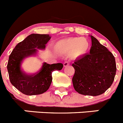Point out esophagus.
<instances>
[{"instance_id":"esophagus-1","label":"esophagus","mask_w":123,"mask_h":123,"mask_svg":"<svg viewBox=\"0 0 123 123\" xmlns=\"http://www.w3.org/2000/svg\"><path fill=\"white\" fill-rule=\"evenodd\" d=\"M69 65V61H65L64 62V67H66V66H68Z\"/></svg>"}]
</instances>
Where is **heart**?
Wrapping results in <instances>:
<instances>
[{"mask_svg": "<svg viewBox=\"0 0 123 123\" xmlns=\"http://www.w3.org/2000/svg\"><path fill=\"white\" fill-rule=\"evenodd\" d=\"M89 43L84 38H70L58 41L55 44V49L62 53L72 51L73 55L77 57L83 55L87 51Z\"/></svg>", "mask_w": 123, "mask_h": 123, "instance_id": "1", "label": "heart"}]
</instances>
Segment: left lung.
<instances>
[{"label": "left lung", "instance_id": "obj_1", "mask_svg": "<svg viewBox=\"0 0 123 123\" xmlns=\"http://www.w3.org/2000/svg\"><path fill=\"white\" fill-rule=\"evenodd\" d=\"M89 54L75 59L72 64L74 89L84 95L103 94L113 84L116 72L115 59L106 47L91 36Z\"/></svg>", "mask_w": 123, "mask_h": 123}]
</instances>
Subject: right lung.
Returning <instances> with one entry per match:
<instances>
[{"instance_id":"obj_1","label":"right lung","mask_w":123,"mask_h":123,"mask_svg":"<svg viewBox=\"0 0 123 123\" xmlns=\"http://www.w3.org/2000/svg\"><path fill=\"white\" fill-rule=\"evenodd\" d=\"M50 39L49 35L31 34L19 43L9 56L7 70L10 81L25 95H35L46 92L53 80L52 72L62 69L61 63L49 64L44 62L41 70L35 74H26L21 70L20 65L23 59L36 54L37 49H44Z\"/></svg>"}]
</instances>
